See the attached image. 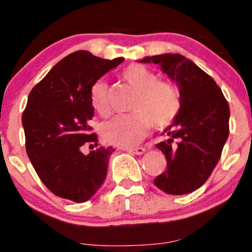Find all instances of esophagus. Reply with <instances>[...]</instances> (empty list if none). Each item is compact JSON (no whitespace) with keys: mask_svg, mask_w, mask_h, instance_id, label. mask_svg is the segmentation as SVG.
<instances>
[{"mask_svg":"<svg viewBox=\"0 0 252 252\" xmlns=\"http://www.w3.org/2000/svg\"><path fill=\"white\" fill-rule=\"evenodd\" d=\"M126 151H129L130 154H135V155H143L145 153V148H142V147H138V148H131V149H126Z\"/></svg>","mask_w":252,"mask_h":252,"instance_id":"1","label":"esophagus"}]
</instances>
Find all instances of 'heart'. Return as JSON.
<instances>
[{
  "mask_svg": "<svg viewBox=\"0 0 252 252\" xmlns=\"http://www.w3.org/2000/svg\"><path fill=\"white\" fill-rule=\"evenodd\" d=\"M124 81L137 90L131 104L134 113L120 115L103 126L102 137L109 144L128 148L137 144L153 126L164 129L174 122L182 108L181 92L174 83L160 81L156 72L142 64L126 66ZM90 103L102 116L109 113L108 86L103 80L90 88Z\"/></svg>",
  "mask_w": 252,
  "mask_h": 252,
  "instance_id": "obj_1",
  "label": "heart"
}]
</instances>
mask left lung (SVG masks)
<instances>
[{
    "label": "left lung",
    "instance_id": "1",
    "mask_svg": "<svg viewBox=\"0 0 252 252\" xmlns=\"http://www.w3.org/2000/svg\"><path fill=\"white\" fill-rule=\"evenodd\" d=\"M139 62L159 64L177 83L182 108L156 144L165 155L166 170L154 180L169 195H186L207 182L220 158L229 136L230 109L220 88L191 60L180 54L145 57Z\"/></svg>",
    "mask_w": 252,
    "mask_h": 252
}]
</instances>
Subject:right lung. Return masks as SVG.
I'll return each mask as SVG.
<instances>
[{"instance_id":"1","label":"right lung","mask_w":252,"mask_h":252,"mask_svg":"<svg viewBox=\"0 0 252 252\" xmlns=\"http://www.w3.org/2000/svg\"><path fill=\"white\" fill-rule=\"evenodd\" d=\"M123 57L104 60L78 50L61 60L29 94L22 115L26 150L41 181L54 195L87 202L107 177L113 147H97L88 124L94 116L89 92L95 82L121 64Z\"/></svg>"}]
</instances>
